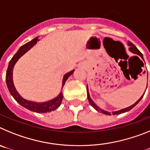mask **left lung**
I'll use <instances>...</instances> for the list:
<instances>
[{"label":"left lung","instance_id":"obj_1","mask_svg":"<svg viewBox=\"0 0 150 150\" xmlns=\"http://www.w3.org/2000/svg\"><path fill=\"white\" fill-rule=\"evenodd\" d=\"M128 46H129V49H128V50H129L131 52H132V53L134 54H136V55H139V56L141 58V59L144 60V56H143L142 53L140 52V51H139L138 50H137V48L136 47V46H134V45L132 43H131V42H129V43H128ZM86 90H87V97H88V102L90 103V104H91L92 107L95 108V110H96L97 111H98V112H102V113H104V114H106V115H119V114H121V113H123V112H128V111L131 110L132 109V108H134V107H135V106L137 105V104H138L139 102H140V100H141V99L143 98V97H144V94L142 95V96L140 97V98L138 99V100H137V101L135 102L134 104H132V106H130V107H126V108H124V109H122V110H117V111H113V112H108V111H106V110H102L101 108H100V107H98V106L97 105V104H95V102L93 101V100H91V97H90V95H89V92H88V85H87V88H86ZM145 93V92H144Z\"/></svg>","mask_w":150,"mask_h":150}]
</instances>
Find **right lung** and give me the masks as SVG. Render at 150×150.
Returning a JSON list of instances; mask_svg holds the SVG:
<instances>
[{
    "mask_svg": "<svg viewBox=\"0 0 150 150\" xmlns=\"http://www.w3.org/2000/svg\"><path fill=\"white\" fill-rule=\"evenodd\" d=\"M38 38H39V37H37V38H34L32 40L29 41L28 43H25V44H24L23 46H21L20 48H19V50L17 51L16 53L13 55V57L12 58L10 62H9V65H8L7 71H6V83L8 89H9V91H10L12 96L14 98V99L18 102V104H20V105H22V107H25L26 109L29 110L33 111V112H38V113H42V112H51V111L55 110H56L57 108L61 105L62 99H63L62 91H61L58 96L52 99V100H48V101H31V100H28L23 98L19 95V93H18V91H16V87L15 86H14V83H13V67H14L15 64H16V62H18V59H20L24 54L26 53L28 50H30L36 43H38V41H39ZM74 70H73V71H70V72L64 74L63 79H62V88H63V86H64L65 82L67 81V79H68L69 76H71V75H72V74H74Z\"/></svg>",
    "mask_w": 150,
    "mask_h": 150,
    "instance_id": "add662e5",
    "label": "right lung"
}]
</instances>
